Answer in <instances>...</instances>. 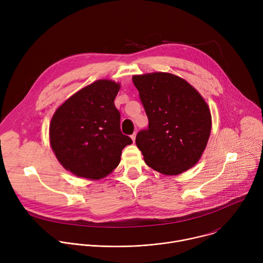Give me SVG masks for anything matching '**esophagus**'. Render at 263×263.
I'll return each mask as SVG.
<instances>
[{"mask_svg":"<svg viewBox=\"0 0 263 263\" xmlns=\"http://www.w3.org/2000/svg\"><path fill=\"white\" fill-rule=\"evenodd\" d=\"M135 137H136V133H133V134L131 135V138H132L133 141H135Z\"/></svg>","mask_w":263,"mask_h":263,"instance_id":"1","label":"esophagus"}]
</instances>
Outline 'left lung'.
<instances>
[{
  "mask_svg": "<svg viewBox=\"0 0 263 263\" xmlns=\"http://www.w3.org/2000/svg\"><path fill=\"white\" fill-rule=\"evenodd\" d=\"M148 120L136 135L145 163L163 175H179L201 158L211 131V115L202 96L168 72L132 78Z\"/></svg>",
  "mask_w": 263,
  "mask_h": 263,
  "instance_id": "1",
  "label": "left lung"
}]
</instances>
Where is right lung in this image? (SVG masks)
<instances>
[{
    "instance_id": "right-lung-1",
    "label": "right lung",
    "mask_w": 263,
    "mask_h": 263,
    "mask_svg": "<svg viewBox=\"0 0 263 263\" xmlns=\"http://www.w3.org/2000/svg\"><path fill=\"white\" fill-rule=\"evenodd\" d=\"M121 88L98 80L67 99L50 124V142L62 166L78 177L98 180L114 171L132 139L121 131L115 99Z\"/></svg>"
}]
</instances>
